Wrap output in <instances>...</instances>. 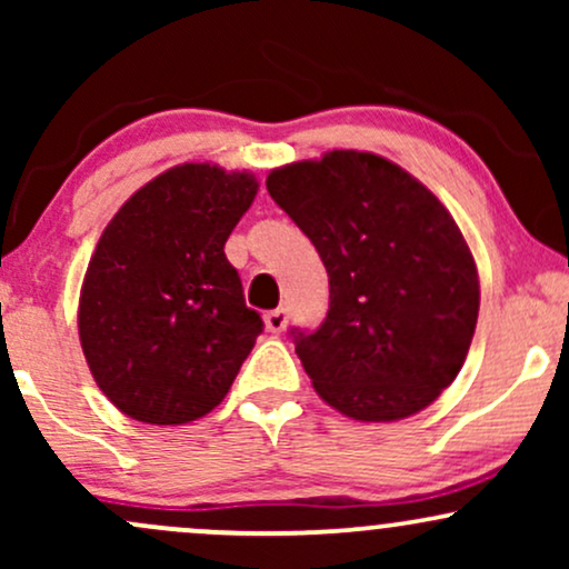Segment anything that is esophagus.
Listing matches in <instances>:
<instances>
[{
  "mask_svg": "<svg viewBox=\"0 0 569 569\" xmlns=\"http://www.w3.org/2000/svg\"><path fill=\"white\" fill-rule=\"evenodd\" d=\"M286 323H289V312H286V307H276V310H270L264 316L267 331H272V335H280V331L286 329Z\"/></svg>",
  "mask_w": 569,
  "mask_h": 569,
  "instance_id": "34e87169",
  "label": "esophagus"
}]
</instances>
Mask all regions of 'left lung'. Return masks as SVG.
Returning a JSON list of instances; mask_svg holds the SVG:
<instances>
[{"mask_svg":"<svg viewBox=\"0 0 569 569\" xmlns=\"http://www.w3.org/2000/svg\"><path fill=\"white\" fill-rule=\"evenodd\" d=\"M267 192L329 272L321 326L289 331L318 396L363 422L433 403L479 318V276L447 208L390 160L352 149L278 168Z\"/></svg>","mask_w":569,"mask_h":569,"instance_id":"left-lung-1","label":"left lung"}]
</instances>
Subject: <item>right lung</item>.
Wrapping results in <instances>:
<instances>
[{"instance_id":"add662e5","label":"right lung","mask_w":569,"mask_h":569,"mask_svg":"<svg viewBox=\"0 0 569 569\" xmlns=\"http://www.w3.org/2000/svg\"><path fill=\"white\" fill-rule=\"evenodd\" d=\"M257 179L184 162L130 198L98 240L80 342L98 388L149 426L219 407L264 321L224 253Z\"/></svg>"}]
</instances>
